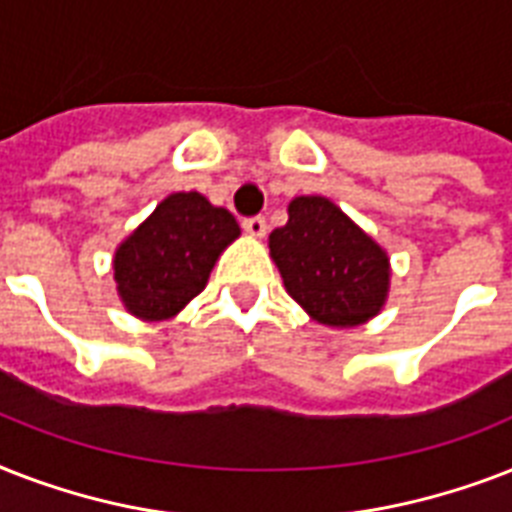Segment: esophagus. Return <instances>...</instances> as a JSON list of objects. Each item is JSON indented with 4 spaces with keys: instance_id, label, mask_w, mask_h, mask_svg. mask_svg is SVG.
I'll return each mask as SVG.
<instances>
[{
    "instance_id": "34e87169",
    "label": "esophagus",
    "mask_w": 512,
    "mask_h": 512,
    "mask_svg": "<svg viewBox=\"0 0 512 512\" xmlns=\"http://www.w3.org/2000/svg\"><path fill=\"white\" fill-rule=\"evenodd\" d=\"M244 231H247L249 236H265V231H268V223H265L263 215L244 217Z\"/></svg>"
}]
</instances>
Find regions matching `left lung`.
Segmentation results:
<instances>
[{
	"instance_id": "8db88e82",
	"label": "left lung",
	"mask_w": 512,
	"mask_h": 512,
	"mask_svg": "<svg viewBox=\"0 0 512 512\" xmlns=\"http://www.w3.org/2000/svg\"><path fill=\"white\" fill-rule=\"evenodd\" d=\"M268 247L289 295L327 327H358L385 303L388 255L329 199L292 201Z\"/></svg>"
}]
</instances>
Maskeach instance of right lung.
<instances>
[{
	"instance_id": "1",
	"label": "right lung",
	"mask_w": 512,
	"mask_h": 512,
	"mask_svg": "<svg viewBox=\"0 0 512 512\" xmlns=\"http://www.w3.org/2000/svg\"><path fill=\"white\" fill-rule=\"evenodd\" d=\"M239 236L236 217L201 193H172L116 249L114 279L127 311L159 321L204 289L217 255Z\"/></svg>"
}]
</instances>
